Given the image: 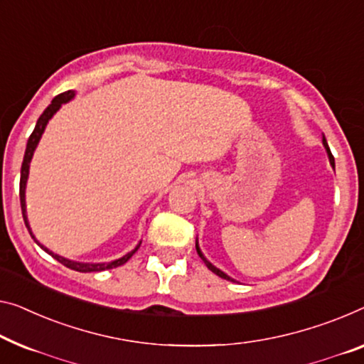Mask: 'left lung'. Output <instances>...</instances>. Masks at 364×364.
<instances>
[{
	"label": "left lung",
	"mask_w": 364,
	"mask_h": 364,
	"mask_svg": "<svg viewBox=\"0 0 364 364\" xmlns=\"http://www.w3.org/2000/svg\"><path fill=\"white\" fill-rule=\"evenodd\" d=\"M322 144H323V147H325V150H327V155H328L330 165H332V166L335 168V160H333V156H332V151H330V149H328V144H327V140H325V135H322ZM196 252H198V255H199V257H200V259H203V262L205 263V267H208V268H209L210 271H213V273H214V274H217V276H220V278H222V279H227V281H234V283H235V279H234V278H230V276H229V274H225V273H224V271H222V269H219V268H217V267H214V264H213V263H210V262H209V259L204 257V255H203V252H200V248H199L198 238H196Z\"/></svg>",
	"instance_id": "obj_1"
}]
</instances>
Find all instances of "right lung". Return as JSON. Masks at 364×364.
Returning <instances> with one entry per match:
<instances>
[{
    "mask_svg": "<svg viewBox=\"0 0 364 364\" xmlns=\"http://www.w3.org/2000/svg\"><path fill=\"white\" fill-rule=\"evenodd\" d=\"M73 97H75V91H73V90L65 91V93L55 96V97H53V100H52L50 105H48V106L46 107V111H43V112L41 114V117L37 119L36 127H34V130H32L29 140H27L26 154H24V160H23V166H21L19 198H21V209H23L24 224H26L27 230H29L31 237L34 238V242L37 243V245H39L43 252H47L48 255H52V257L55 258L57 262H60L62 264H65V267L70 268V269L80 271V273H93V271H105V269H111V268L121 267V264L126 263L127 259H129L130 257H132V255H134L135 252L139 250L140 243H142V242H139L137 247H135L132 252L126 253V255H124V257L117 258V259H112V262H109V263H81V262H73V259H68V258H65V257H60V255L50 252L47 247H43L42 243H41L39 240H37V238L34 237V234H32V229H31V225H29V220H27V210H26V186H27V178H29V166H31L32 156H34V151H36V149H37V145H39V142H41L42 134H43V130H46L48 121H50V119H52L53 116H55V112H57L58 109H60L62 105H65V102H68V101H72Z\"/></svg>",
    "mask_w": 364,
    "mask_h": 364,
    "instance_id": "obj_1",
    "label": "right lung"
}]
</instances>
